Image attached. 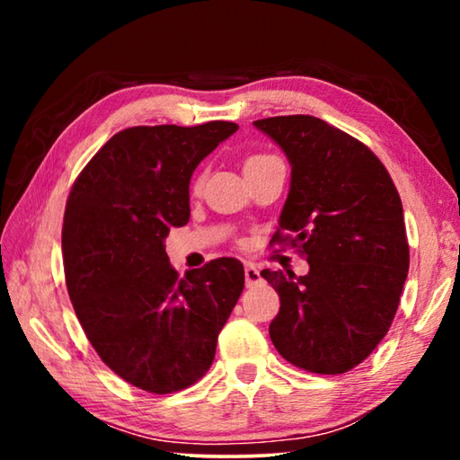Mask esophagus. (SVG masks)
Masks as SVG:
<instances>
[{"instance_id":"1","label":"esophagus","mask_w":460,"mask_h":460,"mask_svg":"<svg viewBox=\"0 0 460 460\" xmlns=\"http://www.w3.org/2000/svg\"><path fill=\"white\" fill-rule=\"evenodd\" d=\"M261 282V276H260V270L253 266V263H245V286L247 288H253Z\"/></svg>"}]
</instances>
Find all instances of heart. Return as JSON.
I'll list each match as a JSON object with an SVG mask.
<instances>
[{"instance_id":"obj_1","label":"heart","mask_w":460,"mask_h":460,"mask_svg":"<svg viewBox=\"0 0 460 460\" xmlns=\"http://www.w3.org/2000/svg\"><path fill=\"white\" fill-rule=\"evenodd\" d=\"M263 158H268V155H266V154H255V155H252V158H247L245 164H249V162H258V160H263ZM200 186H202V181H200V178H199V181H197V189H200Z\"/></svg>"}]
</instances>
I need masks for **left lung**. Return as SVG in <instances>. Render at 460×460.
I'll return each mask as SVG.
<instances>
[{"label": "left lung", "instance_id": "left-lung-1", "mask_svg": "<svg viewBox=\"0 0 460 460\" xmlns=\"http://www.w3.org/2000/svg\"><path fill=\"white\" fill-rule=\"evenodd\" d=\"M253 126L292 166L271 241L300 247L310 266L298 278L261 271L279 296L271 342L296 367L345 373L373 353L400 305L410 268L400 194L367 146L323 119L279 115Z\"/></svg>", "mask_w": 460, "mask_h": 460}]
</instances>
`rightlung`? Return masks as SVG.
I'll list each match as a JSON object with an SVG mask.
<instances>
[{
	"label": "right lung",
	"instance_id": "obj_1",
	"mask_svg": "<svg viewBox=\"0 0 460 460\" xmlns=\"http://www.w3.org/2000/svg\"><path fill=\"white\" fill-rule=\"evenodd\" d=\"M239 129L137 126L115 134L73 184L62 223L68 296L109 369L150 394L199 381L243 292V263L219 258L178 278L164 239L190 219V176Z\"/></svg>",
	"mask_w": 460,
	"mask_h": 460
}]
</instances>
